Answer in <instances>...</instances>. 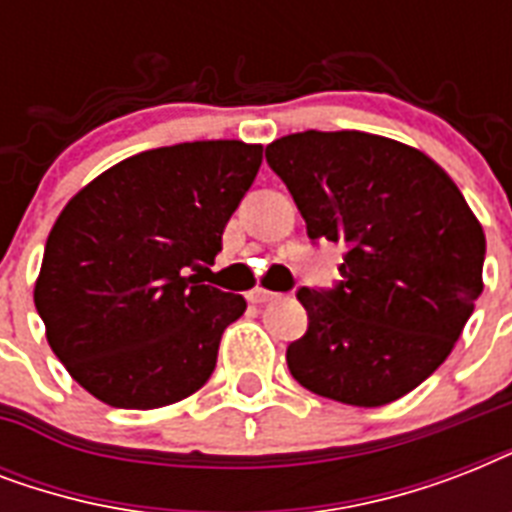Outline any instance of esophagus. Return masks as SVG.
<instances>
[{
  "label": "esophagus",
  "mask_w": 512,
  "mask_h": 512,
  "mask_svg": "<svg viewBox=\"0 0 512 512\" xmlns=\"http://www.w3.org/2000/svg\"><path fill=\"white\" fill-rule=\"evenodd\" d=\"M276 292H271V289H255L252 295H249V300L252 303H271V300H276Z\"/></svg>",
  "instance_id": "1"
}]
</instances>
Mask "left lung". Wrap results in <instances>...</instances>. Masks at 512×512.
Returning <instances> with one entry per match:
<instances>
[{"label":"left lung","mask_w":512,"mask_h":512,"mask_svg":"<svg viewBox=\"0 0 512 512\" xmlns=\"http://www.w3.org/2000/svg\"><path fill=\"white\" fill-rule=\"evenodd\" d=\"M308 228L342 244L332 289H297L308 329L287 348L303 388L382 406L428 380L484 292V228L430 156L369 132H295L265 148Z\"/></svg>","instance_id":"1"}]
</instances>
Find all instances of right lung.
I'll list each match as a JSON object with an SVG mask.
<instances>
[{
	"mask_svg": "<svg viewBox=\"0 0 512 512\" xmlns=\"http://www.w3.org/2000/svg\"><path fill=\"white\" fill-rule=\"evenodd\" d=\"M263 146L196 140L98 175L52 225L34 305L52 353L116 409L183 401L215 372L225 327L247 300L201 284ZM207 271V268H204Z\"/></svg>",
	"mask_w": 512,
	"mask_h": 512,
	"instance_id": "right-lung-1",
	"label": "right lung"
}]
</instances>
